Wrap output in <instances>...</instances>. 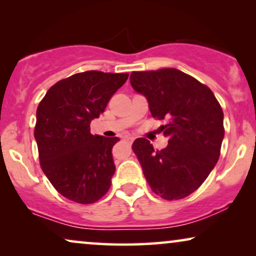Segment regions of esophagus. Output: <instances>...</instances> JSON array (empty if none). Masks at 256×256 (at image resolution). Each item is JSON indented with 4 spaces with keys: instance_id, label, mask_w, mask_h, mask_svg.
Wrapping results in <instances>:
<instances>
[{
    "instance_id": "1",
    "label": "esophagus",
    "mask_w": 256,
    "mask_h": 256,
    "mask_svg": "<svg viewBox=\"0 0 256 256\" xmlns=\"http://www.w3.org/2000/svg\"><path fill=\"white\" fill-rule=\"evenodd\" d=\"M124 141H127L128 143H132V141H134V138H132V136H127V138H124Z\"/></svg>"
}]
</instances>
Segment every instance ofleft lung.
Returning a JSON list of instances; mask_svg holds the SVG:
<instances>
[{
    "label": "left lung",
    "mask_w": 256,
    "mask_h": 256,
    "mask_svg": "<svg viewBox=\"0 0 256 256\" xmlns=\"http://www.w3.org/2000/svg\"><path fill=\"white\" fill-rule=\"evenodd\" d=\"M130 84L148 101L162 126L168 146L154 149L146 138H136L132 150L152 190L166 200L194 192L216 166L225 135L224 113L214 94L194 76L177 68L132 72Z\"/></svg>",
    "instance_id": "8db88e82"
}]
</instances>
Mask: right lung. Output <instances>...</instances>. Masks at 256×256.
Instances as JSON below:
<instances>
[{
	"label": "right lung",
	"instance_id": "right-lung-1",
	"mask_svg": "<svg viewBox=\"0 0 256 256\" xmlns=\"http://www.w3.org/2000/svg\"><path fill=\"white\" fill-rule=\"evenodd\" d=\"M127 79L128 73H76L54 84L37 108L34 140L42 170L70 200L92 204L110 190L112 149L120 138L92 135L90 124Z\"/></svg>",
	"mask_w": 256,
	"mask_h": 256
}]
</instances>
